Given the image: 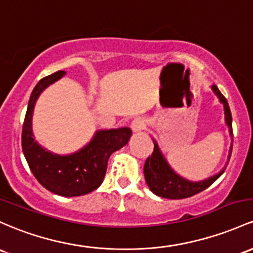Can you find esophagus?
Returning <instances> with one entry per match:
<instances>
[{
    "label": "esophagus",
    "mask_w": 253,
    "mask_h": 253,
    "mask_svg": "<svg viewBox=\"0 0 253 253\" xmlns=\"http://www.w3.org/2000/svg\"><path fill=\"white\" fill-rule=\"evenodd\" d=\"M145 126H146V121H145V119H143V118H137V119H134V120L132 121V124H131V129L134 133H139L140 131H143L144 128H145Z\"/></svg>",
    "instance_id": "34e87169"
}]
</instances>
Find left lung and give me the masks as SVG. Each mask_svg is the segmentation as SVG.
I'll return each instance as SVG.
<instances>
[{"mask_svg": "<svg viewBox=\"0 0 253 253\" xmlns=\"http://www.w3.org/2000/svg\"><path fill=\"white\" fill-rule=\"evenodd\" d=\"M212 92L217 96L218 101L221 104H223L224 109V122H226L227 127L229 129V135L232 138L233 143V129H232V114H230L229 105L227 103V99L220 92L216 85H211ZM154 140V152H152L151 157H148L145 165H144V176H145V181L148 184L150 191L155 193L156 196L162 197V198L168 199H182L192 197L194 194L202 192L205 188L209 187L210 185L213 184L216 180L223 174L226 167L222 168V170L218 171L215 175L208 177V179L202 180V181H191V180L185 179L181 175L175 173L168 161L166 160L165 155L161 151L160 146H158L157 141L152 138ZM232 146L230 145L228 161L232 154ZM227 161V165H228Z\"/></svg>", "mask_w": 253, "mask_h": 253, "instance_id": "obj_1", "label": "left lung"}]
</instances>
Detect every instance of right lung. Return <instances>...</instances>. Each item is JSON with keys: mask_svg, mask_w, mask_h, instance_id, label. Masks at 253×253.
Masks as SVG:
<instances>
[{"mask_svg": "<svg viewBox=\"0 0 253 253\" xmlns=\"http://www.w3.org/2000/svg\"><path fill=\"white\" fill-rule=\"evenodd\" d=\"M65 74V71H59L43 78L35 86L25 115L21 145L32 174L43 187L62 197H77L99 187L110 155L128 143L132 131L128 127L98 129L85 146L68 155L55 154L42 146L35 140L32 132L36 102L49 85L60 80Z\"/></svg>", "mask_w": 253, "mask_h": 253, "instance_id": "obj_1", "label": "right lung"}]
</instances>
